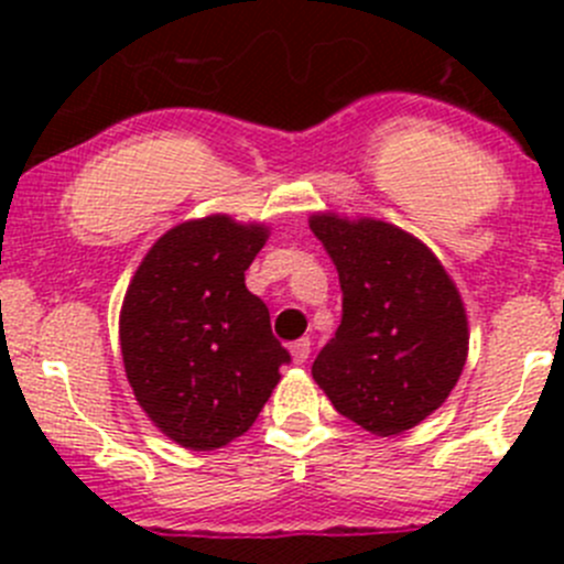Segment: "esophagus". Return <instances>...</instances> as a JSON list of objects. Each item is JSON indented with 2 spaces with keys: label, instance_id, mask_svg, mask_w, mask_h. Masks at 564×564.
Masks as SVG:
<instances>
[{
  "label": "esophagus",
  "instance_id": "1",
  "mask_svg": "<svg viewBox=\"0 0 564 564\" xmlns=\"http://www.w3.org/2000/svg\"><path fill=\"white\" fill-rule=\"evenodd\" d=\"M311 357V340L303 338V340H294L292 344V360L297 362V366H303V362H308Z\"/></svg>",
  "mask_w": 564,
  "mask_h": 564
}]
</instances>
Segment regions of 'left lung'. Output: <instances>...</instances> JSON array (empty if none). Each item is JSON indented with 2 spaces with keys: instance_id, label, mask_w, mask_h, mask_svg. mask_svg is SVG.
<instances>
[{
  "instance_id": "obj_1",
  "label": "left lung",
  "mask_w": 564,
  "mask_h": 564,
  "mask_svg": "<svg viewBox=\"0 0 564 564\" xmlns=\"http://www.w3.org/2000/svg\"><path fill=\"white\" fill-rule=\"evenodd\" d=\"M308 224L344 292V316L311 373L351 423L403 434L447 401L464 371V300L434 250L398 226L335 213Z\"/></svg>"
}]
</instances>
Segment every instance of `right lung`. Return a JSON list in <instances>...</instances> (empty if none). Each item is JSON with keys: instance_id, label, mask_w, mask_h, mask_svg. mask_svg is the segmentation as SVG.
<instances>
[{"instance_id": "1", "label": "right lung", "mask_w": 564, "mask_h": 564, "mask_svg": "<svg viewBox=\"0 0 564 564\" xmlns=\"http://www.w3.org/2000/svg\"><path fill=\"white\" fill-rule=\"evenodd\" d=\"M270 237L229 215L185 220L141 259L119 311L128 382L147 417L187 451H218L256 423L289 351L246 270Z\"/></svg>"}]
</instances>
